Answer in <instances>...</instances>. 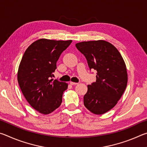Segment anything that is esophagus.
Segmentation results:
<instances>
[{
	"label": "esophagus",
	"mask_w": 147,
	"mask_h": 147,
	"mask_svg": "<svg viewBox=\"0 0 147 147\" xmlns=\"http://www.w3.org/2000/svg\"><path fill=\"white\" fill-rule=\"evenodd\" d=\"M70 84L71 85H76V84H78V83L73 82H70Z\"/></svg>",
	"instance_id": "obj_1"
}]
</instances>
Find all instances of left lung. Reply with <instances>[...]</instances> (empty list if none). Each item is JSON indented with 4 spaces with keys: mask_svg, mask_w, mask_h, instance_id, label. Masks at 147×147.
<instances>
[{
    "mask_svg": "<svg viewBox=\"0 0 147 147\" xmlns=\"http://www.w3.org/2000/svg\"><path fill=\"white\" fill-rule=\"evenodd\" d=\"M76 47L85 56L89 69L97 72L95 82L88 86L84 106L96 115L105 113L117 104L127 86L125 62L116 47L106 41H83Z\"/></svg>",
    "mask_w": 147,
    "mask_h": 147,
    "instance_id": "obj_1",
    "label": "left lung"
}]
</instances>
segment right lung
<instances>
[{"label": "right lung", "mask_w": 147, "mask_h": 147, "mask_svg": "<svg viewBox=\"0 0 147 147\" xmlns=\"http://www.w3.org/2000/svg\"><path fill=\"white\" fill-rule=\"evenodd\" d=\"M72 40L39 39L24 52L17 80L26 100L38 112L47 115L59 108L68 84L53 79L56 62Z\"/></svg>", "instance_id": "add662e5"}]
</instances>
